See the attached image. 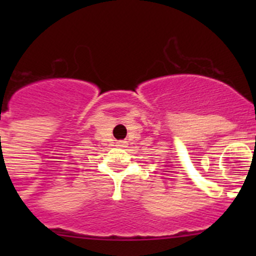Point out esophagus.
Here are the masks:
<instances>
[{
	"label": "esophagus",
	"instance_id": "34e87169",
	"mask_svg": "<svg viewBox=\"0 0 256 256\" xmlns=\"http://www.w3.org/2000/svg\"><path fill=\"white\" fill-rule=\"evenodd\" d=\"M126 144V141H118V146H120V147H124Z\"/></svg>",
	"mask_w": 256,
	"mask_h": 256
}]
</instances>
